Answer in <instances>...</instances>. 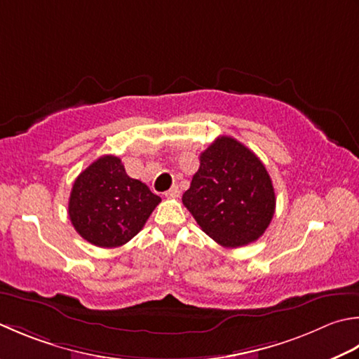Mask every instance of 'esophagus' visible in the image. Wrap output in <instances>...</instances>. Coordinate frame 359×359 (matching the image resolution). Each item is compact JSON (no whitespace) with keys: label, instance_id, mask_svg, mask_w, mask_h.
I'll return each mask as SVG.
<instances>
[{"label":"esophagus","instance_id":"1","mask_svg":"<svg viewBox=\"0 0 359 359\" xmlns=\"http://www.w3.org/2000/svg\"><path fill=\"white\" fill-rule=\"evenodd\" d=\"M179 194H180V191H179V187H171L170 189H168V191L165 193V196L166 198H170V199H174V198H179Z\"/></svg>","mask_w":359,"mask_h":359}]
</instances>
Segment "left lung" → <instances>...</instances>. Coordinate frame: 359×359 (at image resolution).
I'll use <instances>...</instances> for the list:
<instances>
[{
    "label": "left lung",
    "instance_id": "1",
    "mask_svg": "<svg viewBox=\"0 0 359 359\" xmlns=\"http://www.w3.org/2000/svg\"><path fill=\"white\" fill-rule=\"evenodd\" d=\"M182 202L210 238L231 249L257 241L276 212V193L262 160L226 135L201 154Z\"/></svg>",
    "mask_w": 359,
    "mask_h": 359
}]
</instances>
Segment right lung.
<instances>
[{"mask_svg": "<svg viewBox=\"0 0 359 359\" xmlns=\"http://www.w3.org/2000/svg\"><path fill=\"white\" fill-rule=\"evenodd\" d=\"M161 199L132 179L121 160L102 156L74 180L68 202L73 227L97 248H119L135 236Z\"/></svg>", "mask_w": 359, "mask_h": 359, "instance_id": "add662e5", "label": "right lung"}]
</instances>
